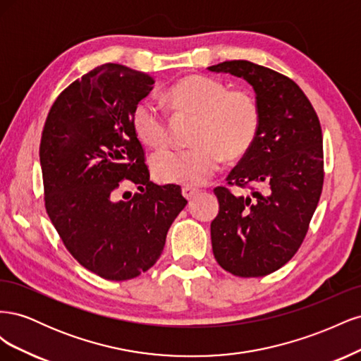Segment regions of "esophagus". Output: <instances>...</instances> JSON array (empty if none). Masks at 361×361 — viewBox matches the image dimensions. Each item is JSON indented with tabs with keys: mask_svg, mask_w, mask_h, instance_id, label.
<instances>
[{
	"mask_svg": "<svg viewBox=\"0 0 361 361\" xmlns=\"http://www.w3.org/2000/svg\"><path fill=\"white\" fill-rule=\"evenodd\" d=\"M199 192V190L197 188H191V187H183L182 188V194H183V197L187 199V200H191L195 194Z\"/></svg>",
	"mask_w": 361,
	"mask_h": 361,
	"instance_id": "34e87169",
	"label": "esophagus"
}]
</instances>
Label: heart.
Returning a JSON list of instances; mask_svg holds the SVG:
<instances>
[{
	"label": "heart",
	"mask_w": 361,
	"mask_h": 361,
	"mask_svg": "<svg viewBox=\"0 0 361 361\" xmlns=\"http://www.w3.org/2000/svg\"><path fill=\"white\" fill-rule=\"evenodd\" d=\"M164 101L174 116L197 117L187 149L167 150L152 161L162 183L197 187L220 169L223 158L235 161L253 147L260 128V108L245 89H228L216 78L190 75L173 84ZM133 130L141 145L161 150L169 145V120L152 102H140L133 113Z\"/></svg>",
	"instance_id": "b5f03b06"
}]
</instances>
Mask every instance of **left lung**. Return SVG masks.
<instances>
[{
	"label": "left lung",
	"instance_id": "obj_1",
	"mask_svg": "<svg viewBox=\"0 0 361 361\" xmlns=\"http://www.w3.org/2000/svg\"><path fill=\"white\" fill-rule=\"evenodd\" d=\"M244 78L256 92L259 134L214 192L220 212L211 223L214 256L238 277H264L295 256L321 199L324 146L319 117L288 76L247 60L207 68ZM247 191L235 195L231 187Z\"/></svg>",
	"mask_w": 361,
	"mask_h": 361
}]
</instances>
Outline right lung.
Listing matches in <instances>:
<instances>
[{"label":"right lung","mask_w":361,"mask_h":361,"mask_svg":"<svg viewBox=\"0 0 361 361\" xmlns=\"http://www.w3.org/2000/svg\"><path fill=\"white\" fill-rule=\"evenodd\" d=\"M149 73L108 63L64 89L40 138L43 200L64 247L105 280L123 281L157 264L187 204L179 185L150 182L133 113L154 89ZM125 183L140 191L118 201Z\"/></svg>","instance_id":"obj_1"}]
</instances>
